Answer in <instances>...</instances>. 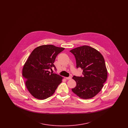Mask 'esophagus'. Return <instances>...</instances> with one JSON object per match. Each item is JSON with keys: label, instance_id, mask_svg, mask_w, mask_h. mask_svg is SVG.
<instances>
[{"label": "esophagus", "instance_id": "obj_1", "mask_svg": "<svg viewBox=\"0 0 128 128\" xmlns=\"http://www.w3.org/2000/svg\"><path fill=\"white\" fill-rule=\"evenodd\" d=\"M66 79L67 80L71 79H72V77H71V76H70V77H66Z\"/></svg>", "mask_w": 128, "mask_h": 128}]
</instances>
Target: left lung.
Here are the masks:
<instances>
[{"mask_svg":"<svg viewBox=\"0 0 128 128\" xmlns=\"http://www.w3.org/2000/svg\"><path fill=\"white\" fill-rule=\"evenodd\" d=\"M75 56L76 67L82 70V76H74L76 86L72 91L79 98L87 99L95 96L103 87L108 71L103 56L96 49L84 46L70 51Z\"/></svg>","mask_w":128,"mask_h":128,"instance_id":"8db88e82","label":"left lung"}]
</instances>
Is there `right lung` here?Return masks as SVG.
<instances>
[{"instance_id": "obj_1", "label": "right lung", "mask_w": 128, "mask_h": 128, "mask_svg": "<svg viewBox=\"0 0 128 128\" xmlns=\"http://www.w3.org/2000/svg\"><path fill=\"white\" fill-rule=\"evenodd\" d=\"M52 44L42 45L30 53L22 68L25 85L34 98L44 100L55 92L63 77L49 70L56 67V56L64 50Z\"/></svg>"}]
</instances>
